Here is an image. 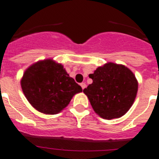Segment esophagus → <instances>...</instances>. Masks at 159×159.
<instances>
[{
  "mask_svg": "<svg viewBox=\"0 0 159 159\" xmlns=\"http://www.w3.org/2000/svg\"><path fill=\"white\" fill-rule=\"evenodd\" d=\"M80 86L81 88H82V89H84L85 88H86V84H85V83H81Z\"/></svg>",
  "mask_w": 159,
  "mask_h": 159,
  "instance_id": "1",
  "label": "esophagus"
}]
</instances>
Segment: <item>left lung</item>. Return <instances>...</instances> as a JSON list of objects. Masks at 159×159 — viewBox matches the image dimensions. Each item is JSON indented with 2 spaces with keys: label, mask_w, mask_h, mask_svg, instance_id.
I'll list each match as a JSON object with an SVG mask.
<instances>
[{
  "label": "left lung",
  "mask_w": 159,
  "mask_h": 159,
  "mask_svg": "<svg viewBox=\"0 0 159 159\" xmlns=\"http://www.w3.org/2000/svg\"><path fill=\"white\" fill-rule=\"evenodd\" d=\"M93 84L84 93L100 117L119 118L129 110L136 98L138 84L134 73L125 66L107 63L89 75Z\"/></svg>",
  "instance_id": "8db88e82"
}]
</instances>
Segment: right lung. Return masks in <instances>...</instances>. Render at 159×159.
I'll return each instance as SVG.
<instances>
[{
  "label": "right lung",
  "mask_w": 159,
  "mask_h": 159,
  "mask_svg": "<svg viewBox=\"0 0 159 159\" xmlns=\"http://www.w3.org/2000/svg\"><path fill=\"white\" fill-rule=\"evenodd\" d=\"M22 92L30 104L45 114H57L66 108L74 95L82 92L63 66L52 59L30 66L21 80Z\"/></svg>",
  "instance_id": "add662e5"
}]
</instances>
